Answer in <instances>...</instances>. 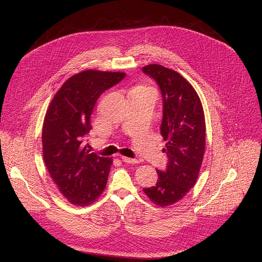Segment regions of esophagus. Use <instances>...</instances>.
Wrapping results in <instances>:
<instances>
[{"label":"esophagus","mask_w":262,"mask_h":262,"mask_svg":"<svg viewBox=\"0 0 262 262\" xmlns=\"http://www.w3.org/2000/svg\"><path fill=\"white\" fill-rule=\"evenodd\" d=\"M121 159H122L123 162H125V163H133V164H134V163H138V162H139L138 159H136V158H129V157H125V156H122Z\"/></svg>","instance_id":"34e87169"}]
</instances>
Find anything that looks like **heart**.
I'll use <instances>...</instances> for the list:
<instances>
[{
    "mask_svg": "<svg viewBox=\"0 0 262 262\" xmlns=\"http://www.w3.org/2000/svg\"><path fill=\"white\" fill-rule=\"evenodd\" d=\"M138 89H139V90H144V89H146V88H144V87H139Z\"/></svg>",
    "mask_w": 262,
    "mask_h": 262,
    "instance_id": "1",
    "label": "heart"
}]
</instances>
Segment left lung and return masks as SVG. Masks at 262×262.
Segmentation results:
<instances>
[{
  "instance_id": "1",
  "label": "left lung",
  "mask_w": 262,
  "mask_h": 262,
  "mask_svg": "<svg viewBox=\"0 0 262 262\" xmlns=\"http://www.w3.org/2000/svg\"><path fill=\"white\" fill-rule=\"evenodd\" d=\"M162 96L160 134L167 141L166 170H157L155 186L144 188L147 198L160 207L181 201L194 187L205 152V118L194 88L181 74L160 64L142 68Z\"/></svg>"
}]
</instances>
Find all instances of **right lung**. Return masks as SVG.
I'll return each mask as SVG.
<instances>
[{
  "mask_svg": "<svg viewBox=\"0 0 262 262\" xmlns=\"http://www.w3.org/2000/svg\"><path fill=\"white\" fill-rule=\"evenodd\" d=\"M125 77L121 72L87 70L71 76L55 94L42 128L43 159L54 183L73 205L87 206L104 191L112 158L84 144L101 94Z\"/></svg>",
  "mask_w": 262,
  "mask_h": 262,
  "instance_id": "obj_1",
  "label": "right lung"
}]
</instances>
